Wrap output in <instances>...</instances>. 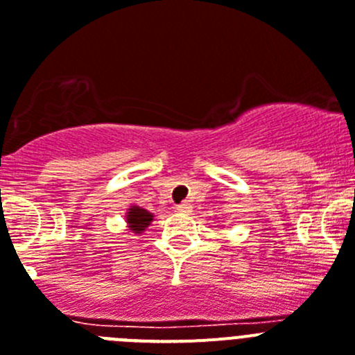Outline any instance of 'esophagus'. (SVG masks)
<instances>
[{
    "label": "esophagus",
    "instance_id": "1",
    "mask_svg": "<svg viewBox=\"0 0 355 355\" xmlns=\"http://www.w3.org/2000/svg\"><path fill=\"white\" fill-rule=\"evenodd\" d=\"M177 211L178 212H184V214H187V212H191V205L189 203H180V205H177Z\"/></svg>",
    "mask_w": 355,
    "mask_h": 355
}]
</instances>
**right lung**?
<instances>
[{
  "instance_id": "1",
  "label": "right lung",
  "mask_w": 355,
  "mask_h": 355,
  "mask_svg": "<svg viewBox=\"0 0 355 355\" xmlns=\"http://www.w3.org/2000/svg\"><path fill=\"white\" fill-rule=\"evenodd\" d=\"M125 221L128 230L134 234H143L146 230V227H150V223L153 221V212L146 211V209L139 207V205H130L126 209Z\"/></svg>"
}]
</instances>
